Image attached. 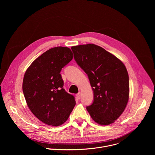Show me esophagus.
Returning a JSON list of instances; mask_svg holds the SVG:
<instances>
[{"label":"esophagus","instance_id":"1","mask_svg":"<svg viewBox=\"0 0 155 155\" xmlns=\"http://www.w3.org/2000/svg\"><path fill=\"white\" fill-rule=\"evenodd\" d=\"M76 96H77V99H80V97H81V93H78V94H77Z\"/></svg>","mask_w":155,"mask_h":155}]
</instances>
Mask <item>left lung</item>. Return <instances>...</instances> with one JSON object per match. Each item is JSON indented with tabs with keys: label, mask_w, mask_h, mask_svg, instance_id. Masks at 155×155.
<instances>
[{
	"label": "left lung",
	"mask_w": 155,
	"mask_h": 155,
	"mask_svg": "<svg viewBox=\"0 0 155 155\" xmlns=\"http://www.w3.org/2000/svg\"><path fill=\"white\" fill-rule=\"evenodd\" d=\"M71 49L93 87L94 100L86 107L87 112L101 125L114 123L124 112L129 100V75L125 65L114 54L94 44Z\"/></svg>",
	"instance_id": "obj_1"
}]
</instances>
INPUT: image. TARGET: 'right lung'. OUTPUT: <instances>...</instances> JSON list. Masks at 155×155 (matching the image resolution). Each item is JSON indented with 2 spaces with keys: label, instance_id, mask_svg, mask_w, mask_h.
<instances>
[{
  "label": "right lung",
  "instance_id": "1",
  "mask_svg": "<svg viewBox=\"0 0 155 155\" xmlns=\"http://www.w3.org/2000/svg\"><path fill=\"white\" fill-rule=\"evenodd\" d=\"M72 59L70 48L54 47L34 60L25 72L23 91L28 106L39 120L48 125L62 124L75 105L74 96L63 88L60 74Z\"/></svg>",
  "mask_w": 155,
  "mask_h": 155
}]
</instances>
